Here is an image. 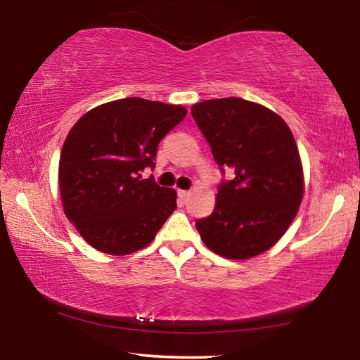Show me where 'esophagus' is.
I'll list each match as a JSON object with an SVG mask.
<instances>
[{
	"instance_id": "obj_1",
	"label": "esophagus",
	"mask_w": 360,
	"mask_h": 360,
	"mask_svg": "<svg viewBox=\"0 0 360 360\" xmlns=\"http://www.w3.org/2000/svg\"><path fill=\"white\" fill-rule=\"evenodd\" d=\"M178 195H179V198L182 200V202H187V198H188V195H191V192H188V191H178Z\"/></svg>"
}]
</instances>
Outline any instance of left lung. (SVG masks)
Returning <instances> with one entry per match:
<instances>
[{"label": "left lung", "mask_w": 360, "mask_h": 360, "mask_svg": "<svg viewBox=\"0 0 360 360\" xmlns=\"http://www.w3.org/2000/svg\"><path fill=\"white\" fill-rule=\"evenodd\" d=\"M192 117L221 172L216 208L195 222L212 252L245 260L270 249L294 221L303 197V169L294 135L270 109L243 98L193 105Z\"/></svg>", "instance_id": "obj_1"}]
</instances>
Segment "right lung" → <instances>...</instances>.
Instances as JSON below:
<instances>
[{
	"instance_id": "1",
	"label": "right lung",
	"mask_w": 360,
	"mask_h": 360,
	"mask_svg": "<svg viewBox=\"0 0 360 360\" xmlns=\"http://www.w3.org/2000/svg\"><path fill=\"white\" fill-rule=\"evenodd\" d=\"M179 105L144 98L105 103L84 114L65 139L58 186L65 214L90 246L125 255L148 246L176 210V192L144 168L158 143L186 117Z\"/></svg>"
}]
</instances>
